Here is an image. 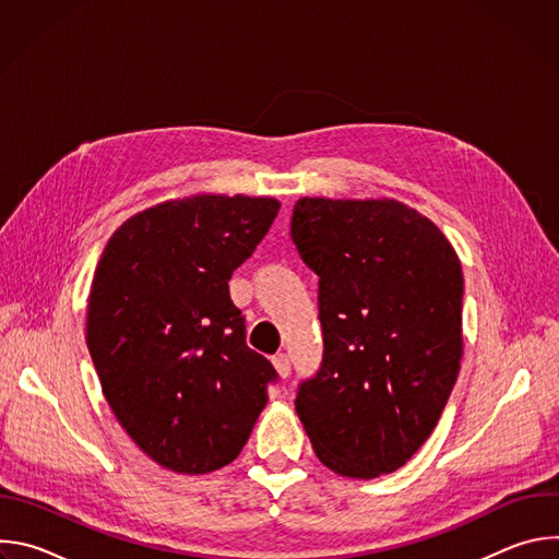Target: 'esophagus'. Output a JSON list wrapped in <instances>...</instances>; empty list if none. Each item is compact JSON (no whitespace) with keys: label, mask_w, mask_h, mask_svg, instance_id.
<instances>
[{"label":"esophagus","mask_w":559,"mask_h":559,"mask_svg":"<svg viewBox=\"0 0 559 559\" xmlns=\"http://www.w3.org/2000/svg\"><path fill=\"white\" fill-rule=\"evenodd\" d=\"M272 365H274V369H276V373H278L281 378H287V376H289V371H292L287 354H276V356L272 358Z\"/></svg>","instance_id":"1"}]
</instances>
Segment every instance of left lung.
<instances>
[{"label": "left lung", "instance_id": "1", "mask_svg": "<svg viewBox=\"0 0 559 559\" xmlns=\"http://www.w3.org/2000/svg\"><path fill=\"white\" fill-rule=\"evenodd\" d=\"M292 241L318 276L323 362L296 414L328 468L371 480L431 436L462 358L464 278L436 223L395 199L302 197Z\"/></svg>", "mask_w": 559, "mask_h": 559}]
</instances>
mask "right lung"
Masks as SVG:
<instances>
[{
  "instance_id": "add662e5",
  "label": "right lung",
  "mask_w": 559,
  "mask_h": 559,
  "mask_svg": "<svg viewBox=\"0 0 559 559\" xmlns=\"http://www.w3.org/2000/svg\"><path fill=\"white\" fill-rule=\"evenodd\" d=\"M272 197L197 194L128 218L95 270L86 343L106 401L164 468L229 464L267 405L272 362L248 347L231 272L263 241Z\"/></svg>"
}]
</instances>
